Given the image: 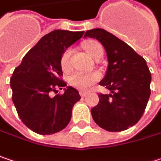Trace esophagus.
Segmentation results:
<instances>
[{
  "instance_id": "obj_1",
  "label": "esophagus",
  "mask_w": 161,
  "mask_h": 161,
  "mask_svg": "<svg viewBox=\"0 0 161 161\" xmlns=\"http://www.w3.org/2000/svg\"><path fill=\"white\" fill-rule=\"evenodd\" d=\"M79 94H80L81 97H85V96H86L87 95V92H86V91H79Z\"/></svg>"
}]
</instances>
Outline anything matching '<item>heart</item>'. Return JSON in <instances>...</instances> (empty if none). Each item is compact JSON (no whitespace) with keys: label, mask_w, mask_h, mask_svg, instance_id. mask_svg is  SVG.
Here are the masks:
<instances>
[{"label":"heart","mask_w":161,"mask_h":161,"mask_svg":"<svg viewBox=\"0 0 161 161\" xmlns=\"http://www.w3.org/2000/svg\"><path fill=\"white\" fill-rule=\"evenodd\" d=\"M84 48L88 55L94 58L100 52H103V47L97 41L91 40L84 44ZM69 57L70 50L67 49L61 57V67L63 69H67L69 66ZM101 75L97 72L92 73H83L79 71H75L68 77V82L73 87L82 91L88 90L95 82L100 79Z\"/></svg>","instance_id":"1"}]
</instances>
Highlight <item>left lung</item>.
I'll list each match as a JSON object with an SVG mask.
<instances>
[{
	"instance_id": "1",
	"label": "left lung",
	"mask_w": 161,
	"mask_h": 161,
	"mask_svg": "<svg viewBox=\"0 0 161 161\" xmlns=\"http://www.w3.org/2000/svg\"><path fill=\"white\" fill-rule=\"evenodd\" d=\"M97 39L107 55L108 67L100 86L110 94H100L91 110L95 123L109 131L127 130L139 122L150 95V75L147 63L128 44L103 29L86 32L84 38Z\"/></svg>"
}]
</instances>
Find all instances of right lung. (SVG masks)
<instances>
[{"instance_id":"1","label":"right lung","mask_w":161,"mask_h":161,"mask_svg":"<svg viewBox=\"0 0 161 161\" xmlns=\"http://www.w3.org/2000/svg\"><path fill=\"white\" fill-rule=\"evenodd\" d=\"M84 31L56 30L49 32L27 53L11 78L12 101L25 125L41 135L65 129L79 93L60 79L61 57L82 38ZM64 89L63 95L50 97V92Z\"/></svg>"}]
</instances>
